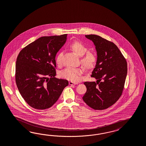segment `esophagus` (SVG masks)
I'll return each instance as SVG.
<instances>
[{"label":"esophagus","instance_id":"1","mask_svg":"<svg viewBox=\"0 0 146 146\" xmlns=\"http://www.w3.org/2000/svg\"><path fill=\"white\" fill-rule=\"evenodd\" d=\"M79 84V82H73V81H70L69 82V84L70 85H73V84Z\"/></svg>","mask_w":146,"mask_h":146}]
</instances>
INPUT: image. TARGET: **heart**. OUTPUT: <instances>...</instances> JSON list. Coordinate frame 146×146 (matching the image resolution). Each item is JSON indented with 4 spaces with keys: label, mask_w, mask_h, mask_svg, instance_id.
Segmentation results:
<instances>
[{
    "label": "heart",
    "mask_w": 146,
    "mask_h": 146,
    "mask_svg": "<svg viewBox=\"0 0 146 146\" xmlns=\"http://www.w3.org/2000/svg\"><path fill=\"white\" fill-rule=\"evenodd\" d=\"M70 48L77 55L82 56L81 62L83 66L87 70L93 68L96 62V57L95 54L91 52H88V48L79 41H75L70 45ZM63 53L60 52L58 54L56 59V62L58 65H60L62 63V56ZM83 73V70L80 68H66L60 73L61 76L69 80L78 81L81 78Z\"/></svg>",
    "instance_id": "obj_1"
}]
</instances>
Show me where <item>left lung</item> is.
Instances as JSON below:
<instances>
[{
	"label": "left lung",
	"mask_w": 146,
	"mask_h": 146,
	"mask_svg": "<svg viewBox=\"0 0 146 146\" xmlns=\"http://www.w3.org/2000/svg\"><path fill=\"white\" fill-rule=\"evenodd\" d=\"M93 41L97 52L96 66L91 76L95 82H85L82 99L95 110L106 109L121 96L127 73L126 59L113 43L96 35H85Z\"/></svg>",
	"instance_id": "1"
}]
</instances>
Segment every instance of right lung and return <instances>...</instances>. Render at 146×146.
I'll list each match as a JSON object with an SVG mask.
<instances>
[{
  "mask_svg": "<svg viewBox=\"0 0 146 146\" xmlns=\"http://www.w3.org/2000/svg\"><path fill=\"white\" fill-rule=\"evenodd\" d=\"M67 35L41 37L18 54L17 86L25 101L34 109L44 110L51 107L68 84L67 80L54 77L56 56L65 43Z\"/></svg>",
  "mask_w": 146,
  "mask_h": 146,
  "instance_id": "1",
  "label": "right lung"
}]
</instances>
